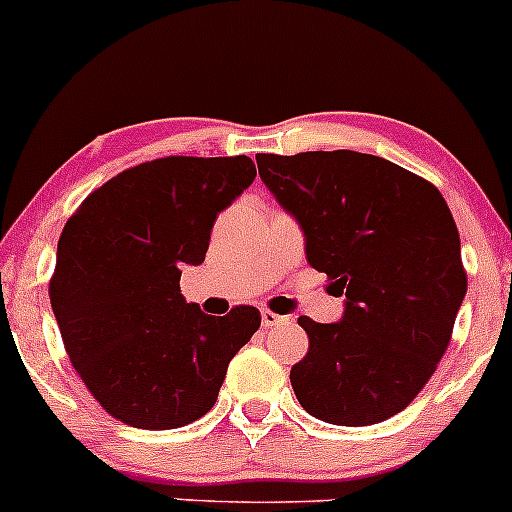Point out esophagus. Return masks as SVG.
Segmentation results:
<instances>
[{
  "mask_svg": "<svg viewBox=\"0 0 512 512\" xmlns=\"http://www.w3.org/2000/svg\"><path fill=\"white\" fill-rule=\"evenodd\" d=\"M286 315H278V313H273V310H261V323L266 325V328H273V325H283L286 323Z\"/></svg>",
  "mask_w": 512,
  "mask_h": 512,
  "instance_id": "1",
  "label": "esophagus"
}]
</instances>
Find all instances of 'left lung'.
Instances as JSON below:
<instances>
[{
	"mask_svg": "<svg viewBox=\"0 0 512 512\" xmlns=\"http://www.w3.org/2000/svg\"><path fill=\"white\" fill-rule=\"evenodd\" d=\"M258 175L305 234V256L345 293L340 323L300 315V407L337 426L399 414L451 342L466 295L449 204L424 177L365 152L256 155Z\"/></svg>",
	"mask_w": 512,
	"mask_h": 512,
	"instance_id": "8db88e82",
	"label": "left lung"
}]
</instances>
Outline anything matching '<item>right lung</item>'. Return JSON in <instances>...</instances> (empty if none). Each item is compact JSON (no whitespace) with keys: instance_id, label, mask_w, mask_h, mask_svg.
Instances as JSON below:
<instances>
[{"instance_id":"right-lung-1","label":"right lung","mask_w":512,"mask_h":512,"mask_svg":"<svg viewBox=\"0 0 512 512\" xmlns=\"http://www.w3.org/2000/svg\"><path fill=\"white\" fill-rule=\"evenodd\" d=\"M256 177L251 157H160L120 172L66 221L49 283L63 347L88 392L135 429H177L214 407L254 305L204 315L179 293L212 226Z\"/></svg>"}]
</instances>
